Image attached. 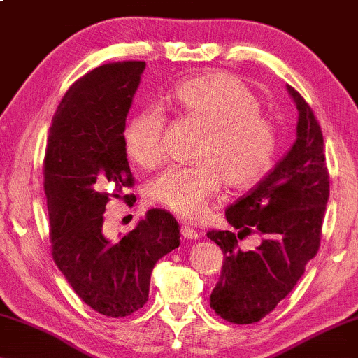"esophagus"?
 <instances>
[{
    "label": "esophagus",
    "instance_id": "34e87169",
    "mask_svg": "<svg viewBox=\"0 0 358 358\" xmlns=\"http://www.w3.org/2000/svg\"><path fill=\"white\" fill-rule=\"evenodd\" d=\"M180 234H182V236L187 240H196L198 236H200V234H198L194 227H190V225H182V227H180Z\"/></svg>",
    "mask_w": 358,
    "mask_h": 358
}]
</instances>
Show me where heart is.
Masks as SVG:
<instances>
[{"label":"heart","mask_w":358,"mask_h":358,"mask_svg":"<svg viewBox=\"0 0 358 358\" xmlns=\"http://www.w3.org/2000/svg\"><path fill=\"white\" fill-rule=\"evenodd\" d=\"M184 118L203 124L195 163L173 166L147 185V196L184 219H196L208 210L222 184L243 190L259 182L272 166L277 129L261 110V102L234 75L213 71L180 81L169 94ZM166 117L160 108L145 107L123 129L126 155L141 168L152 169L164 158Z\"/></svg>","instance_id":"obj_1"}]
</instances>
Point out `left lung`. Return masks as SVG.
Masks as SVG:
<instances>
[{
	"label": "left lung",
	"instance_id": "8db88e82",
	"mask_svg": "<svg viewBox=\"0 0 358 358\" xmlns=\"http://www.w3.org/2000/svg\"><path fill=\"white\" fill-rule=\"evenodd\" d=\"M298 139L256 187L225 210L238 234L210 230L208 238L224 252L222 272L210 306L236 325L256 323L287 298L320 248L322 225L329 196V174L323 134L313 110L294 87ZM259 233L263 243L241 252L238 241Z\"/></svg>",
	"mask_w": 358,
	"mask_h": 358
}]
</instances>
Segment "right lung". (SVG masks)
Instances as JSON below:
<instances>
[{
  "mask_svg": "<svg viewBox=\"0 0 358 358\" xmlns=\"http://www.w3.org/2000/svg\"><path fill=\"white\" fill-rule=\"evenodd\" d=\"M144 69L126 60L76 80L52 117L43 162L52 259L81 301L113 318L145 304L157 261L180 243L178 221L163 210L147 211L117 241L102 230L110 196L134 185L123 129Z\"/></svg>",
  "mask_w": 358,
  "mask_h": 358,
  "instance_id": "1",
  "label": "right lung"
}]
</instances>
